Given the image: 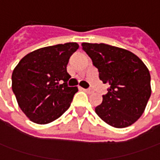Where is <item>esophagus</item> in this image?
<instances>
[{"mask_svg": "<svg viewBox=\"0 0 160 160\" xmlns=\"http://www.w3.org/2000/svg\"><path fill=\"white\" fill-rule=\"evenodd\" d=\"M82 90L85 91L86 93H88V94H90V93H92L93 91L91 90V89H85V88H82Z\"/></svg>", "mask_w": 160, "mask_h": 160, "instance_id": "esophagus-1", "label": "esophagus"}]
</instances>
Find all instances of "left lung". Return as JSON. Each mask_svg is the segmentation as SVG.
I'll list each match as a JSON object with an SVG mask.
<instances>
[{
    "instance_id": "1",
    "label": "left lung",
    "mask_w": 160,
    "mask_h": 160,
    "mask_svg": "<svg viewBox=\"0 0 160 160\" xmlns=\"http://www.w3.org/2000/svg\"><path fill=\"white\" fill-rule=\"evenodd\" d=\"M81 46L98 69L99 79L110 85L96 113L113 128L134 124L142 115L152 94L147 66L125 48L104 43L83 42Z\"/></svg>"
}]
</instances>
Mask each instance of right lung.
<instances>
[{
    "label": "right lung",
    "mask_w": 160,
    "mask_h": 160,
    "mask_svg": "<svg viewBox=\"0 0 160 160\" xmlns=\"http://www.w3.org/2000/svg\"><path fill=\"white\" fill-rule=\"evenodd\" d=\"M78 48L76 42L42 48L27 54L15 67L12 90L31 121L48 124L68 110L78 88L67 86L71 76L66 66Z\"/></svg>",
    "instance_id": "1"
}]
</instances>
